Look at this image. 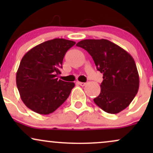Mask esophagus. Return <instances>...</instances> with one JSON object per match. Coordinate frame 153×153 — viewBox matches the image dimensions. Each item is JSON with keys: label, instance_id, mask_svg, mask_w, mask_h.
Here are the masks:
<instances>
[{"label": "esophagus", "instance_id": "esophagus-1", "mask_svg": "<svg viewBox=\"0 0 153 153\" xmlns=\"http://www.w3.org/2000/svg\"><path fill=\"white\" fill-rule=\"evenodd\" d=\"M78 83L80 85H81V86H84V85H86V83H85V82H78Z\"/></svg>", "mask_w": 153, "mask_h": 153}]
</instances>
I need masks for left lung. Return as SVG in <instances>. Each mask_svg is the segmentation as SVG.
I'll return each mask as SVG.
<instances>
[{"label":"left lung","mask_w":153,"mask_h":153,"mask_svg":"<svg viewBox=\"0 0 153 153\" xmlns=\"http://www.w3.org/2000/svg\"><path fill=\"white\" fill-rule=\"evenodd\" d=\"M77 47L85 50L103 73L101 93L95 103L108 114H118L130 104L137 94L140 78L136 64L122 47L107 39H84Z\"/></svg>","instance_id":"obj_1"}]
</instances>
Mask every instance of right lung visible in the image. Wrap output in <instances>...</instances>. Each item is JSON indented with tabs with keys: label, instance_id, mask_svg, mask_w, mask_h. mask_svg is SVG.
Instances as JSON below:
<instances>
[{
	"label": "right lung",
	"instance_id": "obj_1",
	"mask_svg": "<svg viewBox=\"0 0 153 153\" xmlns=\"http://www.w3.org/2000/svg\"><path fill=\"white\" fill-rule=\"evenodd\" d=\"M75 42L54 39L39 44L24 54L16 73V85L24 104L33 111L47 115L62 104L74 82L58 80L67 51Z\"/></svg>",
	"mask_w": 153,
	"mask_h": 153
}]
</instances>
